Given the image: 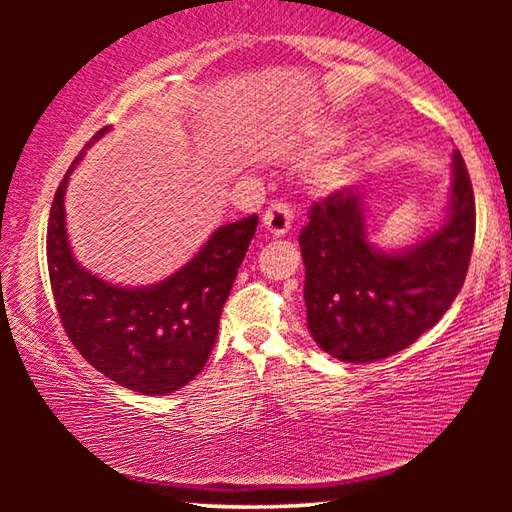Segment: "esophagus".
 Listing matches in <instances>:
<instances>
[{"label": "esophagus", "instance_id": "34e87169", "mask_svg": "<svg viewBox=\"0 0 512 512\" xmlns=\"http://www.w3.org/2000/svg\"><path fill=\"white\" fill-rule=\"evenodd\" d=\"M262 223L271 237H284L291 230L293 212L289 203H273L262 216Z\"/></svg>", "mask_w": 512, "mask_h": 512}]
</instances>
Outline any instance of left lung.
<instances>
[{
	"mask_svg": "<svg viewBox=\"0 0 512 512\" xmlns=\"http://www.w3.org/2000/svg\"><path fill=\"white\" fill-rule=\"evenodd\" d=\"M445 223L404 250L370 244L363 196L352 187L320 198L300 232L307 325L332 357L370 363L409 348L445 316L470 266L476 212L461 153Z\"/></svg>",
	"mask_w": 512,
	"mask_h": 512,
	"instance_id": "8db88e82",
	"label": "left lung"
}]
</instances>
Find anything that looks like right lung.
I'll return each instance as SVG.
<instances>
[{
  "label": "right lung",
  "mask_w": 512,
  "mask_h": 512,
  "mask_svg": "<svg viewBox=\"0 0 512 512\" xmlns=\"http://www.w3.org/2000/svg\"><path fill=\"white\" fill-rule=\"evenodd\" d=\"M110 126L94 133L65 173L51 203L47 266L54 300L69 341L90 366L142 395H167L205 368L214 348L225 300L257 214L221 225L189 262L151 287H117L76 262L65 228L69 173Z\"/></svg>",
  "instance_id": "1"
}]
</instances>
